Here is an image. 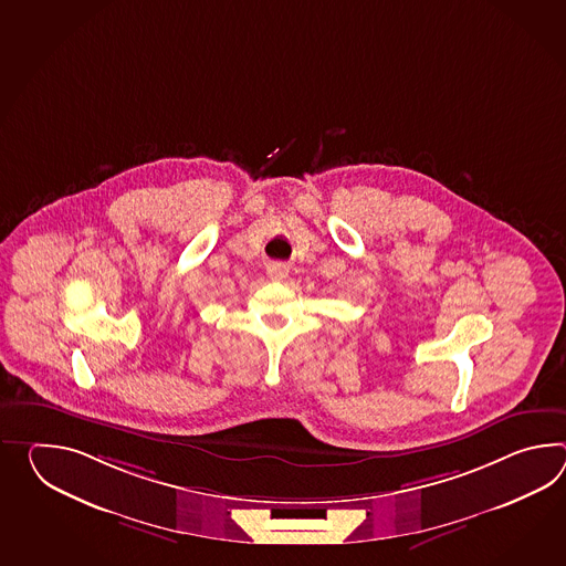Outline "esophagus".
Here are the masks:
<instances>
[{
    "label": "esophagus",
    "instance_id": "esophagus-1",
    "mask_svg": "<svg viewBox=\"0 0 566 566\" xmlns=\"http://www.w3.org/2000/svg\"><path fill=\"white\" fill-rule=\"evenodd\" d=\"M268 276L272 277V280H284V277L289 276V265L282 264V262H274V264L268 265Z\"/></svg>",
    "mask_w": 566,
    "mask_h": 566
}]
</instances>
